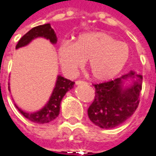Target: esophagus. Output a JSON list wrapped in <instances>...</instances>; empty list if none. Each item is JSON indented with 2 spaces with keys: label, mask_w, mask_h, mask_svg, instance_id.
<instances>
[{
  "label": "esophagus",
  "mask_w": 156,
  "mask_h": 156,
  "mask_svg": "<svg viewBox=\"0 0 156 156\" xmlns=\"http://www.w3.org/2000/svg\"><path fill=\"white\" fill-rule=\"evenodd\" d=\"M76 85H82V84H85V83H87L86 82L84 81H80V80H78V81H76Z\"/></svg>",
  "instance_id": "1"
}]
</instances>
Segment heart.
Listing matches in <instances>:
<instances>
[{
  "label": "heart",
  "instance_id": "heart-1",
  "mask_svg": "<svg viewBox=\"0 0 156 156\" xmlns=\"http://www.w3.org/2000/svg\"><path fill=\"white\" fill-rule=\"evenodd\" d=\"M58 55L67 74H73L88 60L92 78L96 81H106L124 68L129 57V48L108 33L93 32L78 36L75 43L62 41L58 48Z\"/></svg>",
  "mask_w": 156,
  "mask_h": 156
}]
</instances>
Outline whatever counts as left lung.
Returning <instances> with one entry per match:
<instances>
[{
	"label": "left lung",
	"instance_id": "1",
	"mask_svg": "<svg viewBox=\"0 0 156 156\" xmlns=\"http://www.w3.org/2000/svg\"><path fill=\"white\" fill-rule=\"evenodd\" d=\"M131 78L130 85L124 82ZM140 74L130 71L112 81L94 84L95 97L88 109L89 119L102 129H112L123 124L136 110L142 89Z\"/></svg>",
	"mask_w": 156,
	"mask_h": 156
}]
</instances>
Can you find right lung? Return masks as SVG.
I'll use <instances>...</instances> for the list:
<instances>
[{"mask_svg": "<svg viewBox=\"0 0 156 156\" xmlns=\"http://www.w3.org/2000/svg\"><path fill=\"white\" fill-rule=\"evenodd\" d=\"M37 37H43V38L48 39L51 44H56L58 41L54 30L51 28V25L48 23L44 25L35 27L31 29L28 32H27L25 35L19 40L18 43L16 46V49L25 47L27 45H28L32 40ZM73 84H74V82H72L71 80L58 75L51 97L43 108H41L38 111L29 113V112H26L21 109L15 104L16 107L24 117L28 119L29 120L32 122L37 123V124L49 123L58 116L59 112H60V105H61L62 99L64 97L67 92L71 90L72 88H73ZM8 88L10 91V87H8Z\"/></svg>", "mask_w": 156, "mask_h": 156, "instance_id": "right-lung-1", "label": "right lung"}]
</instances>
